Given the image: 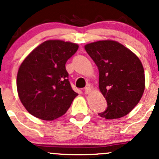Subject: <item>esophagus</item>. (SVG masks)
<instances>
[{
    "label": "esophagus",
    "instance_id": "esophagus-1",
    "mask_svg": "<svg viewBox=\"0 0 159 159\" xmlns=\"http://www.w3.org/2000/svg\"><path fill=\"white\" fill-rule=\"evenodd\" d=\"M90 92H91V88H90L89 86H87V87L84 89V93H85V94H89Z\"/></svg>",
    "mask_w": 159,
    "mask_h": 159
}]
</instances>
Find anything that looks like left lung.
<instances>
[{
    "label": "left lung",
    "mask_w": 159,
    "mask_h": 159,
    "mask_svg": "<svg viewBox=\"0 0 159 159\" xmlns=\"http://www.w3.org/2000/svg\"><path fill=\"white\" fill-rule=\"evenodd\" d=\"M99 70V89L106 99V110L98 114L106 119L128 115L142 98L145 72L139 57L115 41H99L84 46Z\"/></svg>",
    "instance_id": "8db88e82"
}]
</instances>
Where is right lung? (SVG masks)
Segmentation results:
<instances>
[{"instance_id": "right-lung-1", "label": "right lung", "mask_w": 159, "mask_h": 159, "mask_svg": "<svg viewBox=\"0 0 159 159\" xmlns=\"http://www.w3.org/2000/svg\"><path fill=\"white\" fill-rule=\"evenodd\" d=\"M78 49L75 43L49 40L24 60L17 72V89L30 115L52 121L70 108L78 93L71 89L65 64Z\"/></svg>"}]
</instances>
